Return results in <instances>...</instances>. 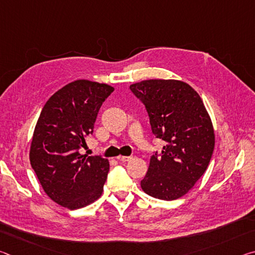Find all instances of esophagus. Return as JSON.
<instances>
[{"mask_svg": "<svg viewBox=\"0 0 255 255\" xmlns=\"http://www.w3.org/2000/svg\"><path fill=\"white\" fill-rule=\"evenodd\" d=\"M132 158V156H123V155H119L117 157V159L119 162H127V161H130Z\"/></svg>", "mask_w": 255, "mask_h": 255, "instance_id": "esophagus-1", "label": "esophagus"}]
</instances>
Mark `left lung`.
Returning <instances> with one entry per match:
<instances>
[{
    "mask_svg": "<svg viewBox=\"0 0 255 255\" xmlns=\"http://www.w3.org/2000/svg\"><path fill=\"white\" fill-rule=\"evenodd\" d=\"M130 90L145 105L154 135L166 143L161 157H150L140 187L157 199H179L208 167L215 147L210 116L199 94L183 81L145 80Z\"/></svg>",
    "mask_w": 255,
    "mask_h": 255,
    "instance_id": "obj_1",
    "label": "left lung"
}]
</instances>
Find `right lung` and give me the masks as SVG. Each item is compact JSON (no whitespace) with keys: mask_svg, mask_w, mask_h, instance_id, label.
<instances>
[{"mask_svg":"<svg viewBox=\"0 0 255 255\" xmlns=\"http://www.w3.org/2000/svg\"><path fill=\"white\" fill-rule=\"evenodd\" d=\"M114 90L89 80L71 82L48 99L38 118L30 164L47 196L65 208H83L102 195L109 161L83 156L79 149Z\"/></svg>","mask_w":255,"mask_h":255,"instance_id":"obj_1","label":"right lung"}]
</instances>
